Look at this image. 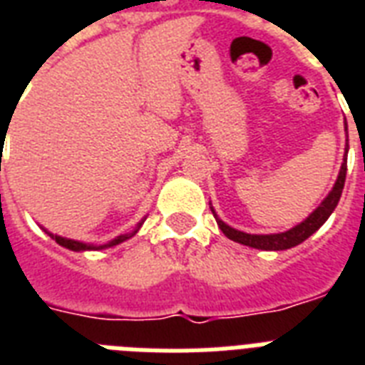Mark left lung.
Segmentation results:
<instances>
[{"label": "left lung", "mask_w": 365, "mask_h": 365, "mask_svg": "<svg viewBox=\"0 0 365 365\" xmlns=\"http://www.w3.org/2000/svg\"><path fill=\"white\" fill-rule=\"evenodd\" d=\"M346 153H349V134H346V145H345V155H343V165H341L339 176L335 180L334 187L328 193V197L317 206V210H312V214H309V217H305L303 222L297 223L295 227L284 231V233H272V235H250L239 231V229L231 227L227 223L220 220L214 210V206L210 205V210L214 214L217 222V227L222 229L223 235L227 239L235 240V242L244 244V246H250V248L257 250H267V252H280V250L294 248L297 244H301L303 240H307L312 233H317L318 229L322 227L326 220L331 216V212L335 210V206L339 202L341 193H343V187H345V178H346Z\"/></svg>", "instance_id": "left-lung-1"}]
</instances>
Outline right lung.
Instances as JSON below:
<instances>
[{
  "label": "right lung",
  "instance_id": "1",
  "mask_svg": "<svg viewBox=\"0 0 365 365\" xmlns=\"http://www.w3.org/2000/svg\"><path fill=\"white\" fill-rule=\"evenodd\" d=\"M145 222V217H143L142 222L138 223L136 227H134V231L132 233H125V235H119V237H115L113 240H108L106 244H91V242H81V240H73V239H66V237H60V235H54V233H48L47 229L43 227V231L51 237L53 240H56V242L60 244V246H64V248L71 250V252H91V250H106V248H113V246H117V244L125 242V240L132 239L134 235L140 231V227H142V223Z\"/></svg>",
  "mask_w": 365,
  "mask_h": 365
}]
</instances>
